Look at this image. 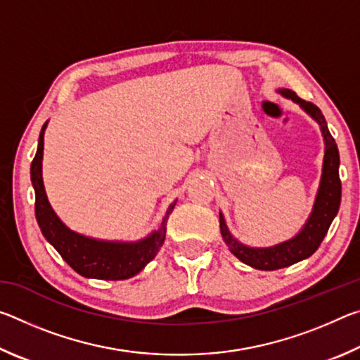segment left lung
<instances>
[{
  "mask_svg": "<svg viewBox=\"0 0 360 360\" xmlns=\"http://www.w3.org/2000/svg\"><path fill=\"white\" fill-rule=\"evenodd\" d=\"M281 94L288 98L298 103L304 111H307L311 117L321 125L322 135H324L326 141V155H324V167H322V178L318 197H316V203L311 216H309L308 222L304 224L300 233L295 238H292L281 245L273 248H264V249H254L243 246L241 243L236 241L225 225L224 216L221 214L219 222H221V233L229 246L231 254L238 257L243 264H246L257 270H278V268H284L289 265H294L297 262L309 257V255L316 252V249L321 246L322 240L327 235L328 227L337 216L340 202H341V181L338 174L340 167V154L337 143H335L333 136L327 129V122L324 119V114L321 109L313 105L311 101H304L292 90H281Z\"/></svg>",
  "mask_w": 360,
  "mask_h": 360,
  "instance_id": "left-lung-1",
  "label": "left lung"
}]
</instances>
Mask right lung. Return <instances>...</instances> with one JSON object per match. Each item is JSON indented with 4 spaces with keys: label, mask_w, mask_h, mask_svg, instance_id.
Returning <instances> with one entry per match:
<instances>
[{
    "label": "right lung",
    "mask_w": 360,
    "mask_h": 360,
    "mask_svg": "<svg viewBox=\"0 0 360 360\" xmlns=\"http://www.w3.org/2000/svg\"><path fill=\"white\" fill-rule=\"evenodd\" d=\"M47 124L42 125L39 133L38 150L32 162V182L34 187V214L44 238L57 249L62 259L72 270L85 278L108 279L119 281L135 276L149 262L155 257L158 249L165 241L167 221L174 208L176 202L169 206L160 229L143 241L138 243H109L87 238L71 231L60 221L56 212L47 202L44 184H42L41 162L42 149H44V130Z\"/></svg>",
    "instance_id": "add662e5"
}]
</instances>
